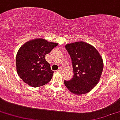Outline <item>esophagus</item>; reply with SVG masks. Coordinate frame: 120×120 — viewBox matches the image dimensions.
I'll return each instance as SVG.
<instances>
[{
    "label": "esophagus",
    "instance_id": "1",
    "mask_svg": "<svg viewBox=\"0 0 120 120\" xmlns=\"http://www.w3.org/2000/svg\"><path fill=\"white\" fill-rule=\"evenodd\" d=\"M61 70H62V68H59V69L56 71V72H60V71H61Z\"/></svg>",
    "mask_w": 120,
    "mask_h": 120
}]
</instances>
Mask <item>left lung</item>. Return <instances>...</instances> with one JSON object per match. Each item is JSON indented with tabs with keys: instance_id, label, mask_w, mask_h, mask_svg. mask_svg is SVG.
I'll list each match as a JSON object with an SVG mask.
<instances>
[{
	"instance_id": "8db88e82",
	"label": "left lung",
	"mask_w": 120,
	"mask_h": 120,
	"mask_svg": "<svg viewBox=\"0 0 120 120\" xmlns=\"http://www.w3.org/2000/svg\"><path fill=\"white\" fill-rule=\"evenodd\" d=\"M65 48L72 61L74 76L64 81L65 85L75 95H82L93 89L100 79L104 68L102 57L96 48L84 41L68 44Z\"/></svg>"
}]
</instances>
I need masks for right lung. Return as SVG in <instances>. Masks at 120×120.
<instances>
[{
  "label": "right lung",
  "mask_w": 120,
  "mask_h": 120,
  "mask_svg": "<svg viewBox=\"0 0 120 120\" xmlns=\"http://www.w3.org/2000/svg\"><path fill=\"white\" fill-rule=\"evenodd\" d=\"M58 45L42 38L26 42L18 50L16 68L18 75L24 82L33 87L45 85L51 80L54 71L45 56Z\"/></svg>",
  "instance_id": "obj_1"
}]
</instances>
